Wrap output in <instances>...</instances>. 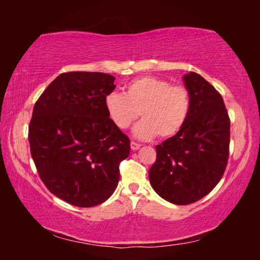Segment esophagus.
Instances as JSON below:
<instances>
[{
  "instance_id": "1",
  "label": "esophagus",
  "mask_w": 260,
  "mask_h": 260,
  "mask_svg": "<svg viewBox=\"0 0 260 260\" xmlns=\"http://www.w3.org/2000/svg\"><path fill=\"white\" fill-rule=\"evenodd\" d=\"M131 148H132V150L136 151V150H139V149L141 148V144L136 143V142H131Z\"/></svg>"
}]
</instances>
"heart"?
Returning <instances> with one entry per match:
<instances>
[{"instance_id": "heart-1", "label": "heart", "mask_w": 260, "mask_h": 260, "mask_svg": "<svg viewBox=\"0 0 260 260\" xmlns=\"http://www.w3.org/2000/svg\"><path fill=\"white\" fill-rule=\"evenodd\" d=\"M191 101L186 87L172 85L155 77H141L126 86L125 94L112 91L105 98L110 119L119 129L134 127L136 139L149 141L159 135L167 139L179 133L190 113Z\"/></svg>"}]
</instances>
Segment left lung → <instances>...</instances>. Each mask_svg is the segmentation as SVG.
<instances>
[{"label":"left lung","instance_id":"obj_1","mask_svg":"<svg viewBox=\"0 0 260 260\" xmlns=\"http://www.w3.org/2000/svg\"><path fill=\"white\" fill-rule=\"evenodd\" d=\"M182 80L191 108L179 133L156 147L150 184L170 203L187 205L203 199L221 180L230 155L231 121L215 88L195 72Z\"/></svg>","mask_w":260,"mask_h":260}]
</instances>
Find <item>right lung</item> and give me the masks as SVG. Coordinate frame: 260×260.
I'll return each instance as SVG.
<instances>
[{"label":"right lung","mask_w":260,"mask_h":260,"mask_svg":"<svg viewBox=\"0 0 260 260\" xmlns=\"http://www.w3.org/2000/svg\"><path fill=\"white\" fill-rule=\"evenodd\" d=\"M113 82L107 73H61L34 105L28 127L34 164L46 187L74 206L107 201L129 155V139L105 109Z\"/></svg>","instance_id":"right-lung-1"}]
</instances>
